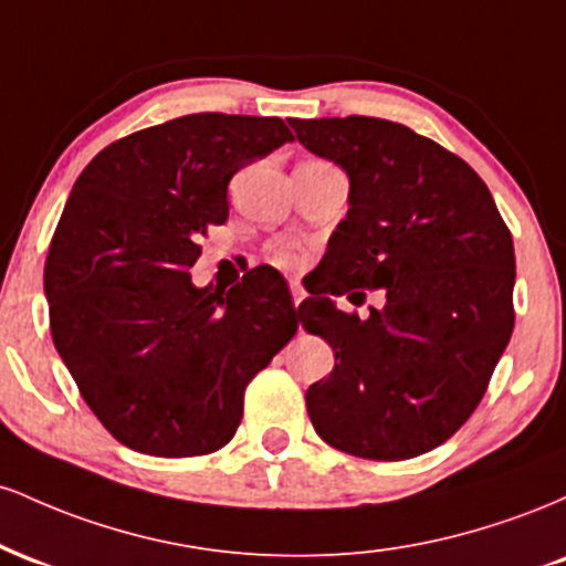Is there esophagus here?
<instances>
[{
  "instance_id": "esophagus-1",
  "label": "esophagus",
  "mask_w": 566,
  "mask_h": 566,
  "mask_svg": "<svg viewBox=\"0 0 566 566\" xmlns=\"http://www.w3.org/2000/svg\"><path fill=\"white\" fill-rule=\"evenodd\" d=\"M290 292H292V303H295V308H297V305L303 303L305 292H303V287L297 282H290Z\"/></svg>"
}]
</instances>
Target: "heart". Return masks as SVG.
I'll return each instance as SVG.
<instances>
[{
  "label": "heart",
  "instance_id": "heart-1",
  "mask_svg": "<svg viewBox=\"0 0 566 566\" xmlns=\"http://www.w3.org/2000/svg\"><path fill=\"white\" fill-rule=\"evenodd\" d=\"M279 261H282V263H295V255H290V252H282V255H279Z\"/></svg>",
  "mask_w": 566,
  "mask_h": 566
}]
</instances>
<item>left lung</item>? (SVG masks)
Masks as SVG:
<instances>
[{"mask_svg": "<svg viewBox=\"0 0 566 566\" xmlns=\"http://www.w3.org/2000/svg\"><path fill=\"white\" fill-rule=\"evenodd\" d=\"M290 125L350 184L324 276L297 308L335 350L333 373L305 391L311 423L356 458L423 454L471 418L511 340L509 226L463 159L405 125L375 116ZM350 289H382L387 303L359 321L332 301Z\"/></svg>", "mask_w": 566, "mask_h": 566, "instance_id": "left-lung-1", "label": "left lung"}]
</instances>
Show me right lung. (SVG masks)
<instances>
[{
  "instance_id": "1",
  "label": "right lung",
  "mask_w": 566,
  "mask_h": 566,
  "mask_svg": "<svg viewBox=\"0 0 566 566\" xmlns=\"http://www.w3.org/2000/svg\"><path fill=\"white\" fill-rule=\"evenodd\" d=\"M287 140L276 116L188 114L106 146L71 188L44 263L50 329L82 399L129 450L229 444L247 382L295 335L279 271L229 292L188 274L199 237L229 218L233 172Z\"/></svg>"
}]
</instances>
